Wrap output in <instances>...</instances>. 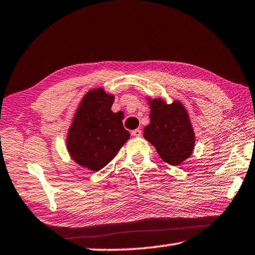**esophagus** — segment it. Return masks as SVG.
Masks as SVG:
<instances>
[{"label": "esophagus", "instance_id": "34e87169", "mask_svg": "<svg viewBox=\"0 0 255 255\" xmlns=\"http://www.w3.org/2000/svg\"><path fill=\"white\" fill-rule=\"evenodd\" d=\"M131 135L135 137H140L141 136V130L140 129H135V130H131Z\"/></svg>", "mask_w": 255, "mask_h": 255}]
</instances>
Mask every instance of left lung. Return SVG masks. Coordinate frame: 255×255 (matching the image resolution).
I'll use <instances>...</instances> for the list:
<instances>
[{
  "label": "left lung",
  "mask_w": 255,
  "mask_h": 255,
  "mask_svg": "<svg viewBox=\"0 0 255 255\" xmlns=\"http://www.w3.org/2000/svg\"><path fill=\"white\" fill-rule=\"evenodd\" d=\"M150 123L144 137L157 150L164 162L179 165L192 154L195 132L185 108L179 101L171 105L162 100H149Z\"/></svg>",
  "instance_id": "left-lung-1"
}]
</instances>
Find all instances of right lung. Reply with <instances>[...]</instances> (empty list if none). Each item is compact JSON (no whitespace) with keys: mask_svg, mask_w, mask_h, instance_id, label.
I'll return each mask as SVG.
<instances>
[{"mask_svg":"<svg viewBox=\"0 0 255 255\" xmlns=\"http://www.w3.org/2000/svg\"><path fill=\"white\" fill-rule=\"evenodd\" d=\"M115 97L99 88L82 99L73 118L66 145L68 153L81 166L100 171L129 139L124 128L123 112H112Z\"/></svg>","mask_w":255,"mask_h":255,"instance_id":"add662e5","label":"right lung"}]
</instances>
